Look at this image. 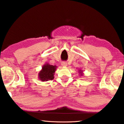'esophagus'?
I'll return each instance as SVG.
<instances>
[{
    "instance_id": "obj_1",
    "label": "esophagus",
    "mask_w": 124,
    "mask_h": 124,
    "mask_svg": "<svg viewBox=\"0 0 124 124\" xmlns=\"http://www.w3.org/2000/svg\"><path fill=\"white\" fill-rule=\"evenodd\" d=\"M62 65L63 67H67V63L66 62H62Z\"/></svg>"
}]
</instances>
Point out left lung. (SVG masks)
Segmentation results:
<instances>
[{"mask_svg": "<svg viewBox=\"0 0 124 124\" xmlns=\"http://www.w3.org/2000/svg\"><path fill=\"white\" fill-rule=\"evenodd\" d=\"M82 72H83V71H82V70H80V71H79V74H80V76L83 75V74H82Z\"/></svg>", "mask_w": 124, "mask_h": 124, "instance_id": "left-lung-1", "label": "left lung"}]
</instances>
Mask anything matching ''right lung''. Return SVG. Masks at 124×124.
<instances>
[{
	"label": "right lung",
	"instance_id": "right-lung-1",
	"mask_svg": "<svg viewBox=\"0 0 124 124\" xmlns=\"http://www.w3.org/2000/svg\"><path fill=\"white\" fill-rule=\"evenodd\" d=\"M57 66L45 64L42 66V70L39 73V78L42 82L53 80L54 79V74Z\"/></svg>",
	"mask_w": 124,
	"mask_h": 124
}]
</instances>
